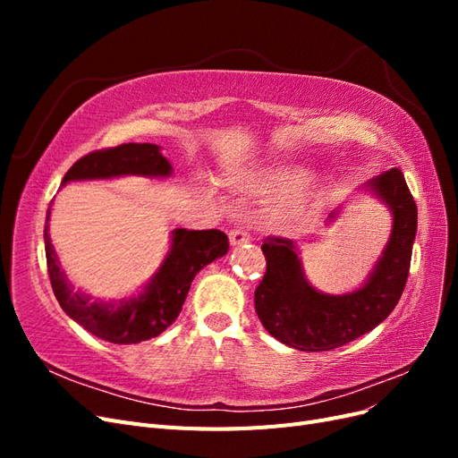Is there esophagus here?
<instances>
[{
    "label": "esophagus",
    "instance_id": "34e87169",
    "mask_svg": "<svg viewBox=\"0 0 458 458\" xmlns=\"http://www.w3.org/2000/svg\"><path fill=\"white\" fill-rule=\"evenodd\" d=\"M248 241H250V234H248L246 231H242V229L229 231V242H231V246H241V244H246Z\"/></svg>",
    "mask_w": 458,
    "mask_h": 458
}]
</instances>
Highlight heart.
Masks as SVG:
<instances>
[{
	"label": "heart",
	"instance_id": "obj_1",
	"mask_svg": "<svg viewBox=\"0 0 458 458\" xmlns=\"http://www.w3.org/2000/svg\"><path fill=\"white\" fill-rule=\"evenodd\" d=\"M258 189L266 192H283V200L275 208V217H294L313 199V182L310 172L296 164H276L254 175Z\"/></svg>",
	"mask_w": 458,
	"mask_h": 458
}]
</instances>
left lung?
Here are the masks:
<instances>
[{"label":"left lung","mask_w":458,"mask_h":458,"mask_svg":"<svg viewBox=\"0 0 458 458\" xmlns=\"http://www.w3.org/2000/svg\"><path fill=\"white\" fill-rule=\"evenodd\" d=\"M361 191L392 214L390 241L365 283L345 294H325L310 284L294 241L269 237L261 250L267 271L256 288V313L273 338L300 352H328L378 327L394 311L409 276L419 212L401 170L392 168ZM344 206L327 219L332 224Z\"/></svg>","instance_id":"8db88e82"}]
</instances>
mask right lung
Here are the masks:
<instances>
[{
	"label": "right lung",
	"mask_w": 458,
	"mask_h": 458,
	"mask_svg": "<svg viewBox=\"0 0 458 458\" xmlns=\"http://www.w3.org/2000/svg\"><path fill=\"white\" fill-rule=\"evenodd\" d=\"M174 168L158 145L123 143L114 148L95 150L80 158L63 177V187L72 182H97L123 175L170 177ZM53 204V202H51ZM47 208L44 241L51 288L63 311L97 338L113 344H140L168 328L182 313L189 288L197 273L208 263L225 256L229 250L227 234L217 229L187 231L174 229L170 250L162 259L158 271L148 283L130 298L99 300L76 290L61 269V261L49 237Z\"/></svg>",
	"instance_id": "add662e5"
}]
</instances>
